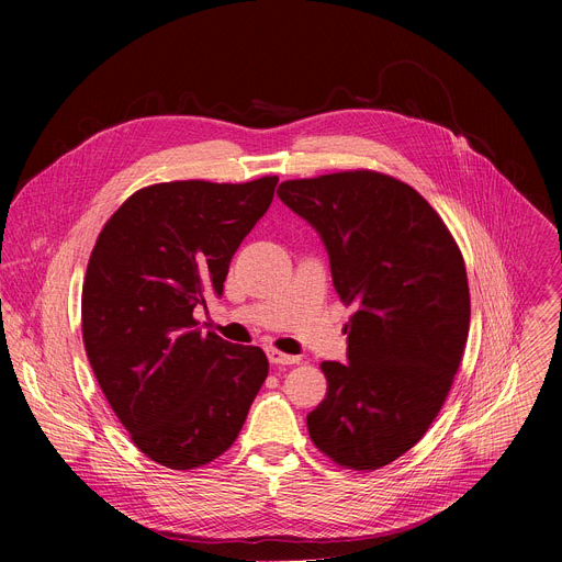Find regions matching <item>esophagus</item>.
<instances>
[{"instance_id": "obj_1", "label": "esophagus", "mask_w": 562, "mask_h": 562, "mask_svg": "<svg viewBox=\"0 0 562 562\" xmlns=\"http://www.w3.org/2000/svg\"><path fill=\"white\" fill-rule=\"evenodd\" d=\"M267 356H269V362H271V364H297V362H300L297 356H289V353H282V351H278V349H269Z\"/></svg>"}]
</instances>
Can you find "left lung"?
Listing matches in <instances>:
<instances>
[{
  "mask_svg": "<svg viewBox=\"0 0 562 562\" xmlns=\"http://www.w3.org/2000/svg\"><path fill=\"white\" fill-rule=\"evenodd\" d=\"M278 198L323 239L353 315L347 364L323 362L313 445L347 469H380L429 429L469 334V284L453 237L409 184L375 171L289 180Z\"/></svg>",
  "mask_w": 562,
  "mask_h": 562,
  "instance_id": "8db88e82",
  "label": "left lung"
}]
</instances>
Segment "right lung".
<instances>
[{"mask_svg":"<svg viewBox=\"0 0 562 562\" xmlns=\"http://www.w3.org/2000/svg\"><path fill=\"white\" fill-rule=\"evenodd\" d=\"M278 178L202 180L133 193L102 228L82 289V334L111 409L150 460L202 467L243 429L269 373L260 347L202 334L193 317L267 213Z\"/></svg>","mask_w":562,"mask_h":562,"instance_id":"right-lung-1","label":"right lung"}]
</instances>
